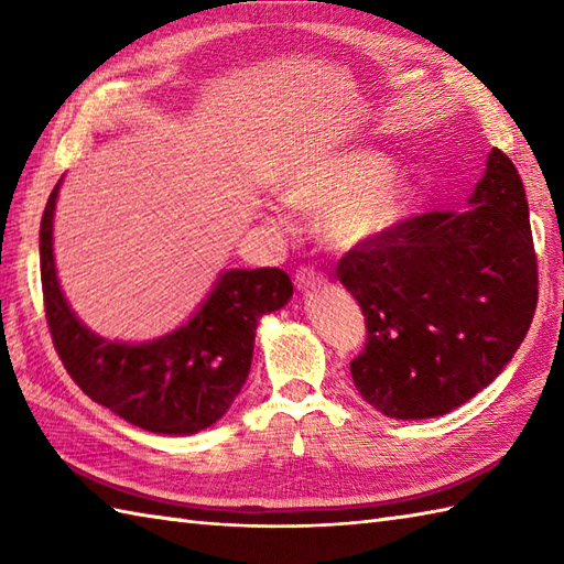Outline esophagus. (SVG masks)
I'll return each mask as SVG.
<instances>
[{
    "label": "esophagus",
    "instance_id": "esophagus-1",
    "mask_svg": "<svg viewBox=\"0 0 564 564\" xmlns=\"http://www.w3.org/2000/svg\"><path fill=\"white\" fill-rule=\"evenodd\" d=\"M295 283L297 289H317V285L325 283V275L315 269H301L295 273Z\"/></svg>",
    "mask_w": 564,
    "mask_h": 564
}]
</instances>
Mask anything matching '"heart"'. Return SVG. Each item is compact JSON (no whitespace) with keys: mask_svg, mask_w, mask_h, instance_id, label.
I'll list each match as a JSON object with an SVG mask.
<instances>
[{"mask_svg":"<svg viewBox=\"0 0 564 564\" xmlns=\"http://www.w3.org/2000/svg\"><path fill=\"white\" fill-rule=\"evenodd\" d=\"M390 172L392 162L376 150L327 152L285 174L279 194L293 210H322V239L351 251L392 232L412 208V186ZM267 220L285 225L273 208Z\"/></svg>","mask_w":564,"mask_h":564,"instance_id":"obj_1","label":"heart"}]
</instances>
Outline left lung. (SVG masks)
<instances>
[{"instance_id":"obj_1","label":"left lung","mask_w":564,"mask_h":564,"mask_svg":"<svg viewBox=\"0 0 564 564\" xmlns=\"http://www.w3.org/2000/svg\"><path fill=\"white\" fill-rule=\"evenodd\" d=\"M470 208L431 210L339 261L366 317L351 361L361 398L392 419H431L485 390L521 346L538 303L529 200L492 150Z\"/></svg>"}]
</instances>
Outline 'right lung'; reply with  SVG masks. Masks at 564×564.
<instances>
[{"mask_svg": "<svg viewBox=\"0 0 564 564\" xmlns=\"http://www.w3.org/2000/svg\"><path fill=\"white\" fill-rule=\"evenodd\" d=\"M59 182L41 220L45 319L69 378L94 402L152 434L188 436L230 410L249 376L257 325L293 297L281 269L223 271L186 325L145 344L111 341L72 313L57 283L53 215Z\"/></svg>", "mask_w": 564, "mask_h": 564, "instance_id": "1", "label": "right lung"}]
</instances>
